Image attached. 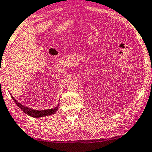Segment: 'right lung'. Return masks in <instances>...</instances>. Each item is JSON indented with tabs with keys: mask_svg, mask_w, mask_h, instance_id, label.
<instances>
[{
	"mask_svg": "<svg viewBox=\"0 0 152 152\" xmlns=\"http://www.w3.org/2000/svg\"><path fill=\"white\" fill-rule=\"evenodd\" d=\"M11 97L13 99V100L15 102L16 105L20 108V109L23 111V112L28 115L34 118H40V117H44L47 116V115H50L52 114H54L55 112H57V110H58V105L55 108H52V109L49 110H31L30 108L26 107L25 105H23L22 104L19 103L13 96L11 95Z\"/></svg>",
	"mask_w": 152,
	"mask_h": 152,
	"instance_id": "right-lung-1",
	"label": "right lung"
}]
</instances>
